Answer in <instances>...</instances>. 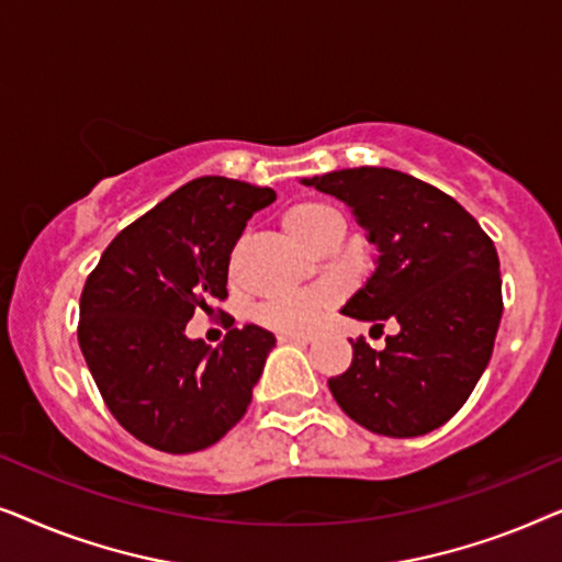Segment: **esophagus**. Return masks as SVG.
Masks as SVG:
<instances>
[{"label": "esophagus", "mask_w": 562, "mask_h": 562, "mask_svg": "<svg viewBox=\"0 0 562 562\" xmlns=\"http://www.w3.org/2000/svg\"><path fill=\"white\" fill-rule=\"evenodd\" d=\"M281 342H299V345H310L314 342V333H283L279 335Z\"/></svg>", "instance_id": "esophagus-1"}]
</instances>
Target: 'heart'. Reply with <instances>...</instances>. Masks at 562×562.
I'll return each mask as SVG.
<instances>
[{"instance_id": "obj_1", "label": "heart", "mask_w": 562, "mask_h": 562, "mask_svg": "<svg viewBox=\"0 0 562 562\" xmlns=\"http://www.w3.org/2000/svg\"><path fill=\"white\" fill-rule=\"evenodd\" d=\"M333 227H345V222L340 217V212L325 202L294 204L286 214H283V229H286L299 245H304V248ZM329 302H333V289H299L260 304L256 310V317L258 322H263L266 327L279 329V333H304V329H310L314 325V319L319 317L322 310H325Z\"/></svg>"}]
</instances>
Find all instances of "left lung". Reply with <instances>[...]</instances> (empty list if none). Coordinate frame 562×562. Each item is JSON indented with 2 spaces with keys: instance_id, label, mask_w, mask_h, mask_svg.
<instances>
[{
  "instance_id": "1",
  "label": "left lung",
  "mask_w": 562,
  "mask_h": 562,
  "mask_svg": "<svg viewBox=\"0 0 562 562\" xmlns=\"http://www.w3.org/2000/svg\"><path fill=\"white\" fill-rule=\"evenodd\" d=\"M302 183L350 206L379 250L340 312L398 325L383 350L352 342L350 368L329 379L335 402L375 435L432 432L468 402L494 352L504 310L494 243L456 199L394 168H342Z\"/></svg>"
}]
</instances>
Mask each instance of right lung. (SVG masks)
<instances>
[{
	"label": "right lung",
	"mask_w": 562,
	"mask_h": 562,
	"mask_svg": "<svg viewBox=\"0 0 562 562\" xmlns=\"http://www.w3.org/2000/svg\"><path fill=\"white\" fill-rule=\"evenodd\" d=\"M273 199L225 176L183 183L122 229L87 279L81 352L114 419L150 448L204 450L248 412L273 333L235 327L210 348L187 322L227 296L229 252Z\"/></svg>",
	"instance_id": "right-lung-1"
}]
</instances>
